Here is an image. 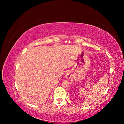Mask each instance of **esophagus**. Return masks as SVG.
Wrapping results in <instances>:
<instances>
[{"instance_id":"obj_1","label":"esophagus","mask_w":124,"mask_h":124,"mask_svg":"<svg viewBox=\"0 0 124 124\" xmlns=\"http://www.w3.org/2000/svg\"><path fill=\"white\" fill-rule=\"evenodd\" d=\"M66 76L67 78H70V74L69 73H67Z\"/></svg>"}]
</instances>
